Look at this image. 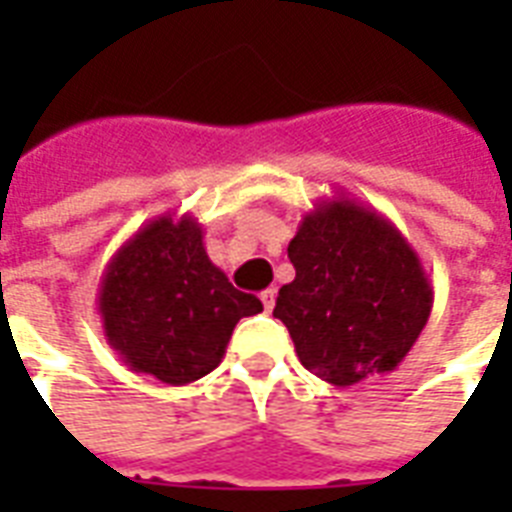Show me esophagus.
Here are the masks:
<instances>
[{"label": "esophagus", "instance_id": "1", "mask_svg": "<svg viewBox=\"0 0 512 512\" xmlns=\"http://www.w3.org/2000/svg\"><path fill=\"white\" fill-rule=\"evenodd\" d=\"M260 300H263L265 311L271 313V311H273V305H276V289H273V287L263 289V292H260Z\"/></svg>", "mask_w": 512, "mask_h": 512}]
</instances>
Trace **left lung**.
Returning a JSON list of instances; mask_svg holds the SVG:
<instances>
[{
    "label": "left lung",
    "instance_id": "8db88e82",
    "mask_svg": "<svg viewBox=\"0 0 512 512\" xmlns=\"http://www.w3.org/2000/svg\"><path fill=\"white\" fill-rule=\"evenodd\" d=\"M295 281L279 289L297 358L348 388L393 372L433 308V284L404 233L356 199L332 196L305 212L289 241Z\"/></svg>",
    "mask_w": 512,
    "mask_h": 512
}]
</instances>
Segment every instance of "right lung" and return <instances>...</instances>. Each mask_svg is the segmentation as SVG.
Returning a JSON list of instances; mask_svg holds the SVG:
<instances>
[{
    "label": "right lung",
    "mask_w": 512,
    "mask_h": 512,
    "mask_svg": "<svg viewBox=\"0 0 512 512\" xmlns=\"http://www.w3.org/2000/svg\"><path fill=\"white\" fill-rule=\"evenodd\" d=\"M263 311L209 260L193 215L156 217L116 249L98 289L103 335L132 372L188 385L215 369L233 327Z\"/></svg>",
    "instance_id": "add662e5"
}]
</instances>
